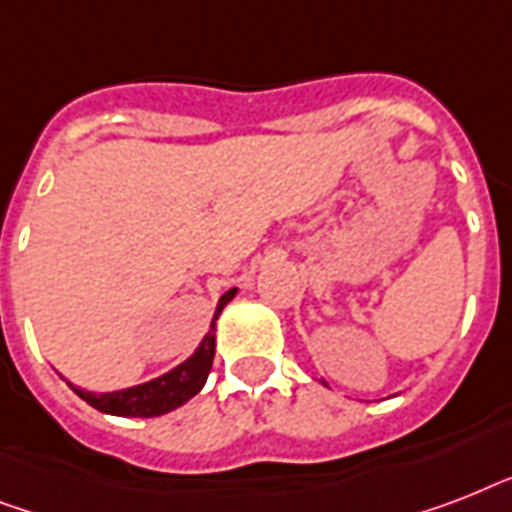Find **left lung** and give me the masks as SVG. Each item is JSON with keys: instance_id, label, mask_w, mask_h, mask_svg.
<instances>
[{"instance_id": "obj_1", "label": "left lung", "mask_w": 512, "mask_h": 512, "mask_svg": "<svg viewBox=\"0 0 512 512\" xmlns=\"http://www.w3.org/2000/svg\"><path fill=\"white\" fill-rule=\"evenodd\" d=\"M324 385H327V382H324ZM327 388H329V385H327Z\"/></svg>"}]
</instances>
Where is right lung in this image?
<instances>
[{
    "label": "right lung",
    "instance_id": "obj_1",
    "mask_svg": "<svg viewBox=\"0 0 512 512\" xmlns=\"http://www.w3.org/2000/svg\"><path fill=\"white\" fill-rule=\"evenodd\" d=\"M236 292L239 289L233 287L220 297L212 324H209V332L199 342V348L193 350V356L185 358L183 364L170 369V372H164L162 377L140 382V385H132V388L108 390V393H92V390L76 388L71 382H68V388L74 390L82 401L95 406L98 412L114 414V417H162V414L172 412L177 406H183L207 382L212 358H215V321L220 319L225 305L236 297Z\"/></svg>",
    "mask_w": 512,
    "mask_h": 512
}]
</instances>
